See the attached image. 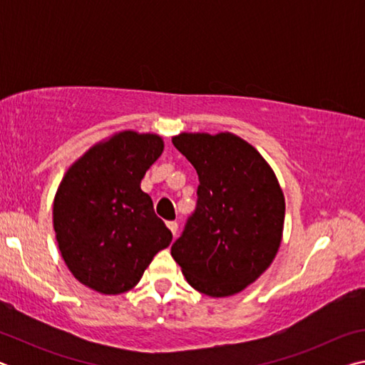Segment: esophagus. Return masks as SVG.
Segmentation results:
<instances>
[{"label":"esophagus","mask_w":365,"mask_h":365,"mask_svg":"<svg viewBox=\"0 0 365 365\" xmlns=\"http://www.w3.org/2000/svg\"><path fill=\"white\" fill-rule=\"evenodd\" d=\"M168 227H169V230L172 232V235H174V237H175V235H177V230H178V224H177V222H175V220H170V222H168Z\"/></svg>","instance_id":"34e87169"}]
</instances>
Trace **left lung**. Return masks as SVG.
<instances>
[{
	"mask_svg": "<svg viewBox=\"0 0 365 365\" xmlns=\"http://www.w3.org/2000/svg\"><path fill=\"white\" fill-rule=\"evenodd\" d=\"M172 143L200 178L196 211L172 245V257L200 293L243 292L269 269L283 238L285 196L275 172L230 132H182Z\"/></svg>",
	"mask_w": 365,
	"mask_h": 365,
	"instance_id": "8db88e82",
	"label": "left lung"
}]
</instances>
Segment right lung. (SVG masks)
Here are the masks:
<instances>
[{"instance_id": "add662e5", "label": "right lung", "mask_w": 365, "mask_h": 365, "mask_svg": "<svg viewBox=\"0 0 365 365\" xmlns=\"http://www.w3.org/2000/svg\"><path fill=\"white\" fill-rule=\"evenodd\" d=\"M164 151L156 133L115 132L73 163L53 202L58 246L72 275L101 294H120L143 277L172 232L141 190Z\"/></svg>"}]
</instances>
